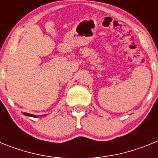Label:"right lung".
<instances>
[{
	"mask_svg": "<svg viewBox=\"0 0 158 158\" xmlns=\"http://www.w3.org/2000/svg\"><path fill=\"white\" fill-rule=\"evenodd\" d=\"M23 114L26 116H31V117H34V118H37V115H32V114H29V113H26V112H23ZM45 115H42V116H44Z\"/></svg>",
	"mask_w": 158,
	"mask_h": 158,
	"instance_id": "right-lung-1",
	"label": "right lung"
}]
</instances>
